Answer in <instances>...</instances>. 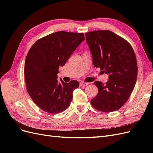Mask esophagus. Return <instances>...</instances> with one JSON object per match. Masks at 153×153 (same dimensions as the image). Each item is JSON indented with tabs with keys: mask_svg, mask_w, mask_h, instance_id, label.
<instances>
[{
	"mask_svg": "<svg viewBox=\"0 0 153 153\" xmlns=\"http://www.w3.org/2000/svg\"><path fill=\"white\" fill-rule=\"evenodd\" d=\"M89 85V83H85V82H81L80 84V87H84L86 85Z\"/></svg>",
	"mask_w": 153,
	"mask_h": 153,
	"instance_id": "34e87169",
	"label": "esophagus"
}]
</instances>
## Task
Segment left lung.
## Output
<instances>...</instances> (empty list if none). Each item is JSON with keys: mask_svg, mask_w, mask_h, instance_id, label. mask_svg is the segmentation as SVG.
I'll return each mask as SVG.
<instances>
[{"mask_svg": "<svg viewBox=\"0 0 153 153\" xmlns=\"http://www.w3.org/2000/svg\"><path fill=\"white\" fill-rule=\"evenodd\" d=\"M85 38L94 66L108 74L109 79L105 84L94 82L98 92L91 105L101 112H114L126 103L135 87L138 72L135 52L126 39L108 30L87 32Z\"/></svg>", "mask_w": 153, "mask_h": 153, "instance_id": "left-lung-1", "label": "left lung"}]
</instances>
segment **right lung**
<instances>
[{
	"mask_svg": "<svg viewBox=\"0 0 153 153\" xmlns=\"http://www.w3.org/2000/svg\"><path fill=\"white\" fill-rule=\"evenodd\" d=\"M84 39V33L59 31L37 40L30 48L24 68L27 91L45 112L59 114L70 105L79 82L58 80L57 74Z\"/></svg>",
	"mask_w": 153,
	"mask_h": 153,
	"instance_id": "1",
	"label": "right lung"
}]
</instances>
